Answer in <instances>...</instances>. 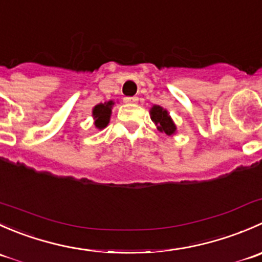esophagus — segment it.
Masks as SVG:
<instances>
[{"label": "esophagus", "mask_w": 262, "mask_h": 262, "mask_svg": "<svg viewBox=\"0 0 262 262\" xmlns=\"http://www.w3.org/2000/svg\"><path fill=\"white\" fill-rule=\"evenodd\" d=\"M124 102H126V104H137V102H138V97L137 96L124 97Z\"/></svg>", "instance_id": "obj_1"}]
</instances>
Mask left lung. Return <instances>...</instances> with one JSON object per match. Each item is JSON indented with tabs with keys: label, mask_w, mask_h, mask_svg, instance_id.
<instances>
[{
	"label": "left lung",
	"mask_w": 262,
	"mask_h": 262,
	"mask_svg": "<svg viewBox=\"0 0 262 262\" xmlns=\"http://www.w3.org/2000/svg\"><path fill=\"white\" fill-rule=\"evenodd\" d=\"M149 114L153 123L157 125L158 130L167 134V136H172V134L176 133V125L167 110H165L160 105H153Z\"/></svg>",
	"instance_id": "1"
}]
</instances>
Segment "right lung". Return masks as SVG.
<instances>
[{"label": "right lung", "mask_w": 262, "mask_h": 262, "mask_svg": "<svg viewBox=\"0 0 262 262\" xmlns=\"http://www.w3.org/2000/svg\"><path fill=\"white\" fill-rule=\"evenodd\" d=\"M113 105H114V101H107L104 102V104H99L92 109V116L95 119V126L97 129H104L106 128L107 124L110 121V115H112V109Z\"/></svg>", "instance_id": "obj_1"}]
</instances>
